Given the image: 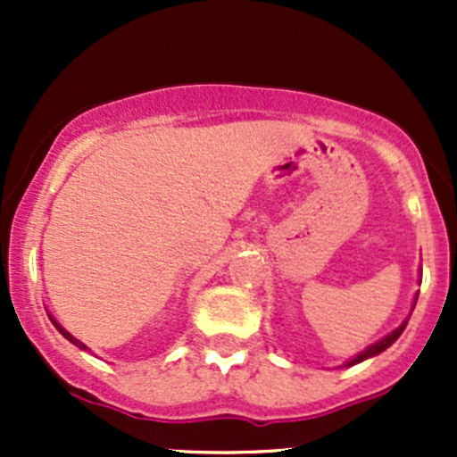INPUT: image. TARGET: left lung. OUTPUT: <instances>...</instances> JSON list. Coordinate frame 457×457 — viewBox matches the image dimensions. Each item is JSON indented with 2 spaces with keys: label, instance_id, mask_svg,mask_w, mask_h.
I'll return each instance as SVG.
<instances>
[{
  "label": "left lung",
  "instance_id": "8db88e82",
  "mask_svg": "<svg viewBox=\"0 0 457 457\" xmlns=\"http://www.w3.org/2000/svg\"><path fill=\"white\" fill-rule=\"evenodd\" d=\"M416 301H418V296H416ZM416 301H413V307H416ZM407 320H409V318H407ZM407 320H404L403 325L398 327V329H394V331H391V334H386L385 338H380V340H378V343L370 345V347H367L365 352H361V353H358L356 358H352V361L347 362V367H352V365H358V362L367 361V358H371V356H378V353H380V352H385L386 347H391V345H394L395 340L400 338V334H403V331H404V327H407Z\"/></svg>",
  "mask_w": 457,
  "mask_h": 457
}]
</instances>
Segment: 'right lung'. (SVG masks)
<instances>
[{
	"instance_id": "add662e5",
	"label": "right lung",
	"mask_w": 457,
	"mask_h": 457,
	"mask_svg": "<svg viewBox=\"0 0 457 457\" xmlns=\"http://www.w3.org/2000/svg\"><path fill=\"white\" fill-rule=\"evenodd\" d=\"M50 320H53V325H54V327H57V329H59V334H62V336H63V338H66V340H71V343H72V345H77V347H79V349H84V352H86V349H87V347H86V345H84V343H81V340H77V338H75V336H72V334H68V331H66V329H63V327H62V325H59V322H57V320H54V318H50Z\"/></svg>"
}]
</instances>
